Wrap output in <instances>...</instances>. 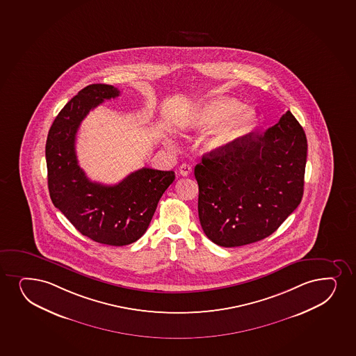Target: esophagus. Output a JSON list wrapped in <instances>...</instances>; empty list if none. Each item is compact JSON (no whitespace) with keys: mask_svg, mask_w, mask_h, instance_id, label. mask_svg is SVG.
<instances>
[{"mask_svg":"<svg viewBox=\"0 0 356 356\" xmlns=\"http://www.w3.org/2000/svg\"><path fill=\"white\" fill-rule=\"evenodd\" d=\"M179 172L182 176H188L192 172V167L189 164L182 163L179 168Z\"/></svg>","mask_w":356,"mask_h":356,"instance_id":"34e87169","label":"esophagus"}]
</instances>
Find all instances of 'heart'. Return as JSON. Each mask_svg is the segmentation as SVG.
Instances as JSON below:
<instances>
[{"mask_svg":"<svg viewBox=\"0 0 356 356\" xmlns=\"http://www.w3.org/2000/svg\"><path fill=\"white\" fill-rule=\"evenodd\" d=\"M257 122V114L250 107H242L238 101L217 97L194 108L184 124L189 129L206 130L218 125L206 140L211 151H224L238 139L250 134Z\"/></svg>","mask_w":356,"mask_h":356,"instance_id":"heart-1","label":"heart"}]
</instances>
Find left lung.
Listing matches in <instances>:
<instances>
[{
  "label": "left lung",
  "instance_id": "obj_1",
  "mask_svg": "<svg viewBox=\"0 0 356 356\" xmlns=\"http://www.w3.org/2000/svg\"><path fill=\"white\" fill-rule=\"evenodd\" d=\"M307 140L289 111L264 134H248L195 165L201 227L212 242L234 248L277 230L300 204Z\"/></svg>",
  "mask_w": 356,
  "mask_h": 356
}]
</instances>
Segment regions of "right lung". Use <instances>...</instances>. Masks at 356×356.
Returning a JSON list of instances; mask_svg holds the SVG:
<instances>
[{"label":"right lung","mask_w":356,"mask_h":356,"mask_svg":"<svg viewBox=\"0 0 356 356\" xmlns=\"http://www.w3.org/2000/svg\"><path fill=\"white\" fill-rule=\"evenodd\" d=\"M120 92L108 84H89L64 106L47 134V184L54 205L88 238L114 247L145 234L159 199L175 172L142 168L113 186L89 180L76 156V134L90 109Z\"/></svg>","instance_id":"add662e5"}]
</instances>
